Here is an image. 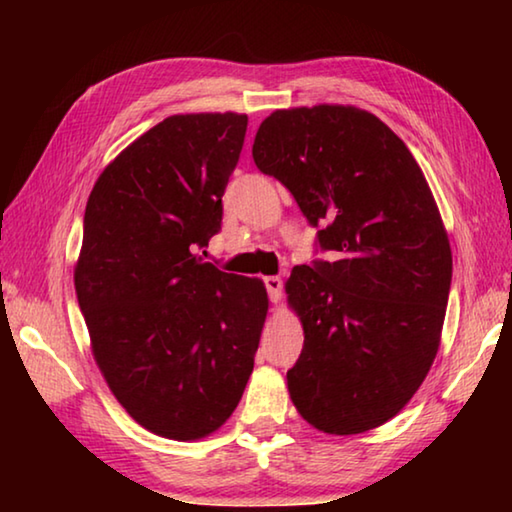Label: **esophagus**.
Returning a JSON list of instances; mask_svg holds the SVG:
<instances>
[{
  "instance_id": "obj_1",
  "label": "esophagus",
  "mask_w": 512,
  "mask_h": 512,
  "mask_svg": "<svg viewBox=\"0 0 512 512\" xmlns=\"http://www.w3.org/2000/svg\"><path fill=\"white\" fill-rule=\"evenodd\" d=\"M264 284H266V291H268V298H271L273 305L282 300V280L277 275H268L264 277Z\"/></svg>"
}]
</instances>
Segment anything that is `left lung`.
I'll return each instance as SVG.
<instances>
[{
    "label": "left lung",
    "mask_w": 512,
    "mask_h": 512,
    "mask_svg": "<svg viewBox=\"0 0 512 512\" xmlns=\"http://www.w3.org/2000/svg\"><path fill=\"white\" fill-rule=\"evenodd\" d=\"M253 160L323 223L329 250L284 284L305 329L291 402L323 433L381 427L418 391L443 334L452 248L427 178L384 121L339 103L271 112Z\"/></svg>",
    "instance_id": "left-lung-1"
}]
</instances>
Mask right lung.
Masks as SVG:
<instances>
[{"instance_id":"right-lung-1","label":"right lung","mask_w":512,"mask_h":512,"mask_svg":"<svg viewBox=\"0 0 512 512\" xmlns=\"http://www.w3.org/2000/svg\"><path fill=\"white\" fill-rule=\"evenodd\" d=\"M248 117L171 115L128 144L92 187L74 287L112 395L155 436L198 440L244 395L268 311L262 280L196 255Z\"/></svg>"}]
</instances>
